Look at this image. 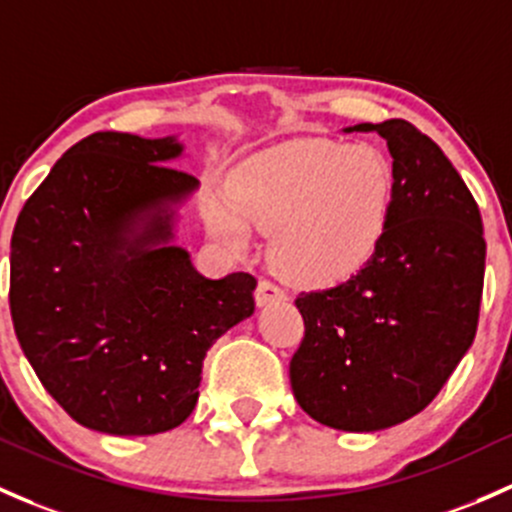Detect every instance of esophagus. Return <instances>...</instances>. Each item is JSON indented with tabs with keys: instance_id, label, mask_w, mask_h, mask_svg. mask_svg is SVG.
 I'll return each instance as SVG.
<instances>
[{
	"instance_id": "1",
	"label": "esophagus",
	"mask_w": 512,
	"mask_h": 512,
	"mask_svg": "<svg viewBox=\"0 0 512 512\" xmlns=\"http://www.w3.org/2000/svg\"><path fill=\"white\" fill-rule=\"evenodd\" d=\"M255 301H257V306L277 304V301H287V294H284L282 289L277 287V284L262 279V282L257 284V289H255Z\"/></svg>"
}]
</instances>
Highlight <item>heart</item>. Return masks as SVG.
<instances>
[{
  "instance_id": "heart-1",
  "label": "heart",
  "mask_w": 512,
  "mask_h": 512,
  "mask_svg": "<svg viewBox=\"0 0 512 512\" xmlns=\"http://www.w3.org/2000/svg\"><path fill=\"white\" fill-rule=\"evenodd\" d=\"M395 208V166L370 144L309 137L235 166L208 225L233 250L272 233L270 260L304 287H336L375 257Z\"/></svg>"
}]
</instances>
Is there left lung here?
<instances>
[{
	"mask_svg": "<svg viewBox=\"0 0 512 512\" xmlns=\"http://www.w3.org/2000/svg\"><path fill=\"white\" fill-rule=\"evenodd\" d=\"M395 166V208L373 260L348 282L299 294L297 402L341 432H380L422 412L471 348L481 309V213L444 152L405 120L360 122Z\"/></svg>",
	"mask_w": 512,
	"mask_h": 512,
	"instance_id": "1",
	"label": "left lung"
}]
</instances>
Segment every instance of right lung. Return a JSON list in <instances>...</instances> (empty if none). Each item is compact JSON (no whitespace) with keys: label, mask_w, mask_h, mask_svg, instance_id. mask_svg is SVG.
<instances>
[{"label":"right lung","mask_w":512,"mask_h":512,"mask_svg":"<svg viewBox=\"0 0 512 512\" xmlns=\"http://www.w3.org/2000/svg\"><path fill=\"white\" fill-rule=\"evenodd\" d=\"M179 137L95 132L73 144L12 235L9 306L21 351L78 424L115 437L169 432L198 402L203 360L252 316L257 279H208L176 245L198 181Z\"/></svg>","instance_id":"right-lung-1"}]
</instances>
